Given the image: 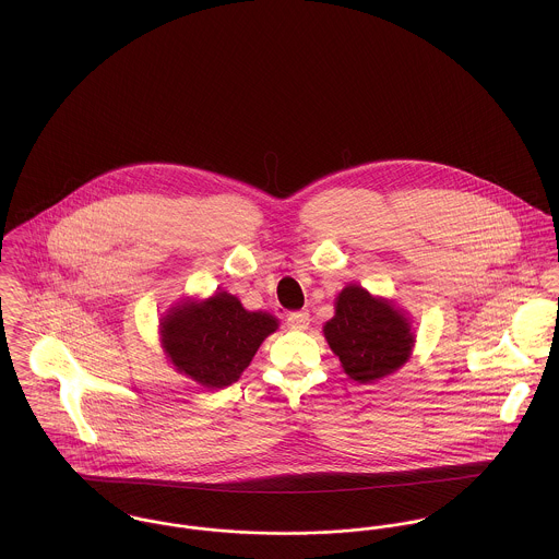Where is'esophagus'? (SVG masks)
<instances>
[{
	"label": "esophagus",
	"instance_id": "obj_1",
	"mask_svg": "<svg viewBox=\"0 0 559 559\" xmlns=\"http://www.w3.org/2000/svg\"><path fill=\"white\" fill-rule=\"evenodd\" d=\"M287 325H289L292 330H308V325H310V314H308V310L289 312V314H287Z\"/></svg>",
	"mask_w": 559,
	"mask_h": 559
}]
</instances>
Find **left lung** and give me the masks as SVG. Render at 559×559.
<instances>
[{"mask_svg":"<svg viewBox=\"0 0 559 559\" xmlns=\"http://www.w3.org/2000/svg\"><path fill=\"white\" fill-rule=\"evenodd\" d=\"M323 334L344 372L357 383L393 374L408 361L415 346L406 314L359 285H346L338 294L336 314L323 325Z\"/></svg>","mask_w":559,"mask_h":559,"instance_id":"8db88e82","label":"left lung"}]
</instances>
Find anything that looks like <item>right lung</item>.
<instances>
[{
  "label": "right lung",
  "mask_w": 559,
  "mask_h": 559,
  "mask_svg": "<svg viewBox=\"0 0 559 559\" xmlns=\"http://www.w3.org/2000/svg\"><path fill=\"white\" fill-rule=\"evenodd\" d=\"M278 321L251 312L227 292L185 301L162 319V344L174 368L200 385L223 389L240 379Z\"/></svg>",
  "instance_id": "right-lung-1"
}]
</instances>
